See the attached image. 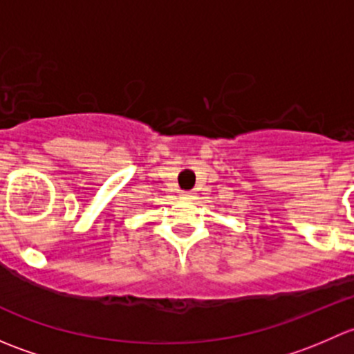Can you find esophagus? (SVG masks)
I'll return each mask as SVG.
<instances>
[{
	"instance_id": "esophagus-1",
	"label": "esophagus",
	"mask_w": 354,
	"mask_h": 354,
	"mask_svg": "<svg viewBox=\"0 0 354 354\" xmlns=\"http://www.w3.org/2000/svg\"><path fill=\"white\" fill-rule=\"evenodd\" d=\"M181 198L192 200V198H194V194H192V192H181Z\"/></svg>"
}]
</instances>
